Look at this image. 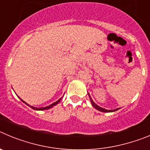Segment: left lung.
<instances>
[{
	"mask_svg": "<svg viewBox=\"0 0 150 150\" xmlns=\"http://www.w3.org/2000/svg\"><path fill=\"white\" fill-rule=\"evenodd\" d=\"M88 96H89V99H90V101H91V105L93 106V107H95V109L98 110H99V111H100V112H114V111L118 110H119V108H117V109H115V110H106V109H104V108H102V107H99L98 105H97V104H95V102L93 101V100L91 99V96H90L89 93H88Z\"/></svg>",
	"mask_w": 150,
	"mask_h": 150,
	"instance_id": "left-lung-1",
	"label": "left lung"
}]
</instances>
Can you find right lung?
I'll use <instances>...</instances> for the list:
<instances>
[{
  "mask_svg": "<svg viewBox=\"0 0 150 150\" xmlns=\"http://www.w3.org/2000/svg\"><path fill=\"white\" fill-rule=\"evenodd\" d=\"M18 98H19V97H18ZM20 99H21V98H20ZM21 100H22V101L23 102V103H25V104H27L28 106H29V107H31L32 109L36 110H49V109H50V108H52V107H54V106H55V105H56V104H59V102H60V100H61V98L59 99V100H57L56 102H55V103H53V104H50V105L47 106V107H40V108H38V107H32V106L29 105V104H28L27 103H25V102L24 101V100H22V99H21Z\"/></svg>",
  "mask_w": 150,
  "mask_h": 150,
  "instance_id": "1",
  "label": "right lung"
}]
</instances>
